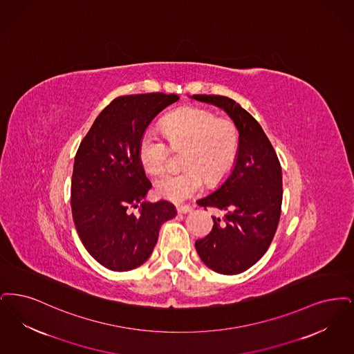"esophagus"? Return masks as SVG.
I'll return each mask as SVG.
<instances>
[{
  "instance_id": "34e87169",
  "label": "esophagus",
  "mask_w": 354,
  "mask_h": 354,
  "mask_svg": "<svg viewBox=\"0 0 354 354\" xmlns=\"http://www.w3.org/2000/svg\"><path fill=\"white\" fill-rule=\"evenodd\" d=\"M190 210H192V206H189V205H178V206H177V212L181 213V214L189 213Z\"/></svg>"
}]
</instances>
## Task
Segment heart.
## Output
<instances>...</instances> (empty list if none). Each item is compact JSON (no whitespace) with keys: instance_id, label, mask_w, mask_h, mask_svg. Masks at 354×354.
<instances>
[{"instance_id":"obj_1","label":"heart","mask_w":354,"mask_h":354,"mask_svg":"<svg viewBox=\"0 0 354 354\" xmlns=\"http://www.w3.org/2000/svg\"><path fill=\"white\" fill-rule=\"evenodd\" d=\"M164 135L147 129L138 141V160L149 174L165 169L170 147L186 145V169L170 170L161 176L154 190L165 200L180 202L200 193L205 181L222 183L235 165L239 152V132L229 119L198 107H185L162 120ZM170 143L168 145L166 140Z\"/></svg>"}]
</instances>
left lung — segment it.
Here are the masks:
<instances>
[{
	"label": "left lung",
	"instance_id": "1",
	"mask_svg": "<svg viewBox=\"0 0 354 354\" xmlns=\"http://www.w3.org/2000/svg\"><path fill=\"white\" fill-rule=\"evenodd\" d=\"M196 100L223 108L239 131V152L229 178L200 206L227 212L213 216L212 231L196 241L202 261L213 271L234 275L266 254L277 232L283 200L281 167L277 152L245 108L221 95H193Z\"/></svg>",
	"mask_w": 354,
	"mask_h": 354
}]
</instances>
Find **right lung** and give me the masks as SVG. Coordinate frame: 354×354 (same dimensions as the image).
<instances>
[{"instance_id": "right-lung-1", "label": "right lung", "mask_w": 354, "mask_h": 354, "mask_svg": "<svg viewBox=\"0 0 354 354\" xmlns=\"http://www.w3.org/2000/svg\"><path fill=\"white\" fill-rule=\"evenodd\" d=\"M178 99L162 93L115 97L77 148L73 219L86 250L112 271H128L147 261L161 225L176 216L168 201L141 202L152 184L138 160V141L157 113Z\"/></svg>"}]
</instances>
